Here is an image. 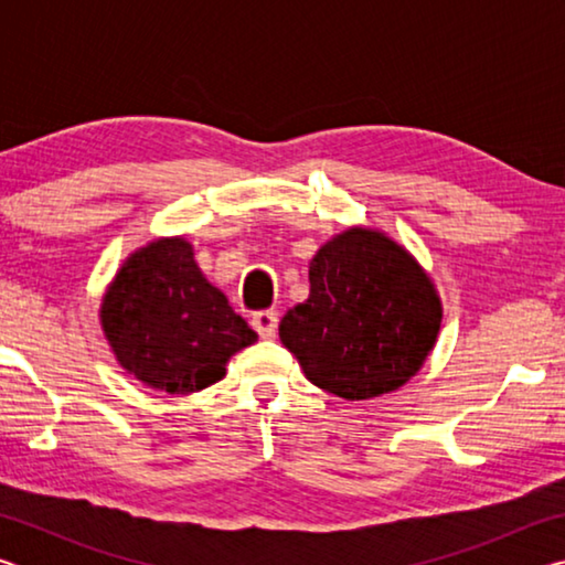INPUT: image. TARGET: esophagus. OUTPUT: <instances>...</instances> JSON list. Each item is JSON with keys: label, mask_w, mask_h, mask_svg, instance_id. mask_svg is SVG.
<instances>
[{"label": "esophagus", "mask_w": 565, "mask_h": 565, "mask_svg": "<svg viewBox=\"0 0 565 565\" xmlns=\"http://www.w3.org/2000/svg\"><path fill=\"white\" fill-rule=\"evenodd\" d=\"M252 327L256 329L262 339H271L276 333V327H279V313L276 311H256L252 317Z\"/></svg>", "instance_id": "34e87169"}]
</instances>
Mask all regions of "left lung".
Wrapping results in <instances>:
<instances>
[{"mask_svg":"<svg viewBox=\"0 0 565 565\" xmlns=\"http://www.w3.org/2000/svg\"><path fill=\"white\" fill-rule=\"evenodd\" d=\"M309 284V299L284 313L279 337L313 386L366 401L418 374L444 303L406 246L381 228L349 226L313 254Z\"/></svg>","mask_w":565,"mask_h":565,"instance_id":"obj_1","label":"left lung"}]
</instances>
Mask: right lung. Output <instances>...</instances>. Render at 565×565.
Returning <instances> with one entry per match:
<instances>
[{
    "instance_id": "add662e5",
    "label": "right lung",
    "mask_w": 565,
    "mask_h": 565,
    "mask_svg": "<svg viewBox=\"0 0 565 565\" xmlns=\"http://www.w3.org/2000/svg\"><path fill=\"white\" fill-rule=\"evenodd\" d=\"M99 323L127 374L181 396L222 381L228 359L259 339L206 281L184 236H159L124 259Z\"/></svg>"
}]
</instances>
